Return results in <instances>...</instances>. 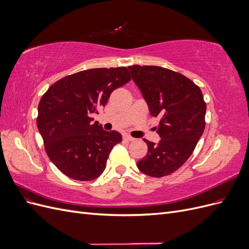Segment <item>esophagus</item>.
Listing matches in <instances>:
<instances>
[{
  "label": "esophagus",
  "mask_w": 249,
  "mask_h": 249,
  "mask_svg": "<svg viewBox=\"0 0 249 249\" xmlns=\"http://www.w3.org/2000/svg\"><path fill=\"white\" fill-rule=\"evenodd\" d=\"M124 140H125V141H134L135 139H134L133 137L129 136V135H124Z\"/></svg>",
  "instance_id": "esophagus-1"
}]
</instances>
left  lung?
Returning a JSON list of instances; mask_svg holds the SVG:
<instances>
[{"label": "left lung", "mask_w": 249, "mask_h": 249, "mask_svg": "<svg viewBox=\"0 0 249 249\" xmlns=\"http://www.w3.org/2000/svg\"><path fill=\"white\" fill-rule=\"evenodd\" d=\"M127 70L146 102L161 140L143 139L148 150L138 169L154 178L178 170L188 160L205 130L207 106L197 85L183 74L160 66L133 65Z\"/></svg>", "instance_id": "obj_1"}]
</instances>
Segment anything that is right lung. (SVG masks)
<instances>
[{"label":"right lung","mask_w":249,"mask_h":249,"mask_svg":"<svg viewBox=\"0 0 249 249\" xmlns=\"http://www.w3.org/2000/svg\"><path fill=\"white\" fill-rule=\"evenodd\" d=\"M125 67L79 71L54 83L38 105L37 127L55 166L77 180L99 178L113 146L123 140L90 115L105 107L113 90L130 82Z\"/></svg>","instance_id":"1"}]
</instances>
